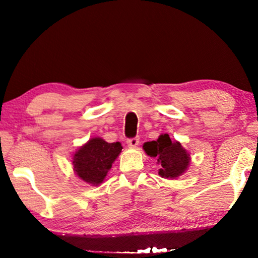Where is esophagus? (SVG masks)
<instances>
[{
  "mask_svg": "<svg viewBox=\"0 0 258 258\" xmlns=\"http://www.w3.org/2000/svg\"><path fill=\"white\" fill-rule=\"evenodd\" d=\"M140 140L139 138H133V139H128L127 140V146L130 148H137V146L139 145Z\"/></svg>",
  "mask_w": 258,
  "mask_h": 258,
  "instance_id": "obj_1",
  "label": "esophagus"
}]
</instances>
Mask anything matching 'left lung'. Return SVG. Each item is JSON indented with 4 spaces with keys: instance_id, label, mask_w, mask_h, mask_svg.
Masks as SVG:
<instances>
[{
    "instance_id": "left-lung-1",
    "label": "left lung",
    "mask_w": 258,
    "mask_h": 258,
    "mask_svg": "<svg viewBox=\"0 0 258 258\" xmlns=\"http://www.w3.org/2000/svg\"><path fill=\"white\" fill-rule=\"evenodd\" d=\"M143 150L150 157H157L160 165L158 174L164 178H177L186 172L191 163L190 152L176 140H171L168 134H161L156 141L146 142Z\"/></svg>"
}]
</instances>
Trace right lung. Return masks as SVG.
<instances>
[{
    "label": "right lung",
    "mask_w": 258,
    "mask_h": 258,
    "mask_svg": "<svg viewBox=\"0 0 258 258\" xmlns=\"http://www.w3.org/2000/svg\"><path fill=\"white\" fill-rule=\"evenodd\" d=\"M121 149L120 142L108 143L102 138H91L73 154L74 172L87 184L98 186L107 176Z\"/></svg>",
    "instance_id": "obj_1"
}]
</instances>
